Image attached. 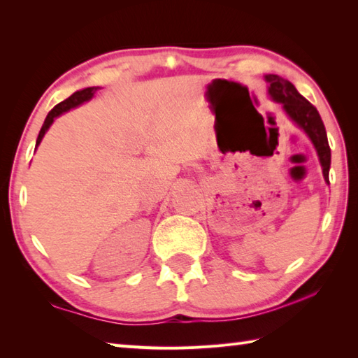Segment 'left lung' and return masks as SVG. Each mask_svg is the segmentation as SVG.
Instances as JSON below:
<instances>
[{
    "instance_id": "obj_1",
    "label": "left lung",
    "mask_w": 358,
    "mask_h": 358,
    "mask_svg": "<svg viewBox=\"0 0 358 358\" xmlns=\"http://www.w3.org/2000/svg\"><path fill=\"white\" fill-rule=\"evenodd\" d=\"M265 81L268 83V96L277 104H280L283 112L287 113L291 121L311 139L317 156H319L323 178L327 180V184H329L331 148L328 144L327 130H324L323 121L317 108L301 96L289 81L280 78L279 75H265Z\"/></svg>"
}]
</instances>
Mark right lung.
<instances>
[{"mask_svg":"<svg viewBox=\"0 0 358 358\" xmlns=\"http://www.w3.org/2000/svg\"><path fill=\"white\" fill-rule=\"evenodd\" d=\"M96 90H99V87H87V89L75 92V93L71 94V96H69L66 101H62V102H59L58 106H55V107L50 110V112H49V115H47L45 121H44V124H43V127H41V130H39L38 139H36V147H38L39 144H41L44 134L47 133V130L50 129V125L53 124L55 119H57L58 116H61L62 113L69 112V110L76 108V107H79L81 104H84V102L90 101V99L94 96V93H96Z\"/></svg>","mask_w":358,"mask_h":358,"instance_id":"obj_1","label":"right lung"}]
</instances>
